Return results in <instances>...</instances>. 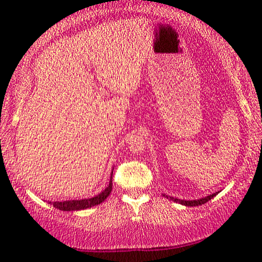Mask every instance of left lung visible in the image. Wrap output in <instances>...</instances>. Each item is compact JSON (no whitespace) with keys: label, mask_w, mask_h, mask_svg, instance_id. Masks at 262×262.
Segmentation results:
<instances>
[{"label":"left lung","mask_w":262,"mask_h":262,"mask_svg":"<svg viewBox=\"0 0 262 262\" xmlns=\"http://www.w3.org/2000/svg\"><path fill=\"white\" fill-rule=\"evenodd\" d=\"M217 193H218V192L213 193V194H210V195H207V196H205V198L194 199V200H182V199H177V198H173V196H169V195H166V194H163V195H164V196H167L168 199L173 200V202H175V203H179V204H181V205H185V206H198V205H203V204H205V203L209 202V200L212 199L213 196H216V195H217Z\"/></svg>","instance_id":"left-lung-1"}]
</instances>
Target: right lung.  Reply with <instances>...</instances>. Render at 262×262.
<instances>
[{
	"mask_svg": "<svg viewBox=\"0 0 262 262\" xmlns=\"http://www.w3.org/2000/svg\"><path fill=\"white\" fill-rule=\"evenodd\" d=\"M111 192H112V177H111V181L108 186H107V187L103 189L100 194L93 196V198L80 199V200H66V202H52V203L50 202V204L53 205V207H56V209L62 210V211L84 210V209H89V207L101 204L103 200L110 195Z\"/></svg>",
	"mask_w": 262,
	"mask_h": 262,
	"instance_id": "obj_1",
	"label": "right lung"
}]
</instances>
